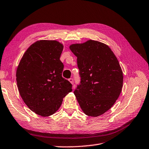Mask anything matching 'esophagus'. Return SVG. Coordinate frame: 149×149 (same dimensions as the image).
Instances as JSON below:
<instances>
[{
	"label": "esophagus",
	"instance_id": "esophagus-1",
	"mask_svg": "<svg viewBox=\"0 0 149 149\" xmlns=\"http://www.w3.org/2000/svg\"><path fill=\"white\" fill-rule=\"evenodd\" d=\"M68 81H69L72 84H73V78H70L69 79H68ZM73 88H74V86H73Z\"/></svg>",
	"mask_w": 149,
	"mask_h": 149
}]
</instances>
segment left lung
<instances>
[{
    "label": "left lung",
    "instance_id": "1",
    "mask_svg": "<svg viewBox=\"0 0 149 149\" xmlns=\"http://www.w3.org/2000/svg\"><path fill=\"white\" fill-rule=\"evenodd\" d=\"M70 49L77 57L81 82L74 94L85 114H103L118 100L123 85L119 63L107 45L89 40L72 44Z\"/></svg>",
    "mask_w": 149,
    "mask_h": 149
}]
</instances>
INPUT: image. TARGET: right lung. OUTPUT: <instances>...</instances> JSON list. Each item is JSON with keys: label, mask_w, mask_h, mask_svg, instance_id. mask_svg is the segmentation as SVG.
Returning a JSON list of instances; mask_svg holds the SVG:
<instances>
[{"label": "right lung", "mask_w": 149, "mask_h": 149, "mask_svg": "<svg viewBox=\"0 0 149 149\" xmlns=\"http://www.w3.org/2000/svg\"><path fill=\"white\" fill-rule=\"evenodd\" d=\"M63 44L56 40H39L26 49L17 67L16 81L22 100L29 109L43 117L51 116L72 91L62 77L60 61Z\"/></svg>", "instance_id": "right-lung-1"}]
</instances>
